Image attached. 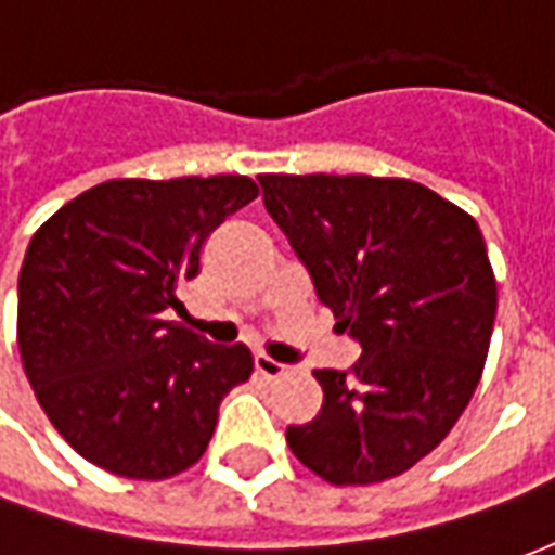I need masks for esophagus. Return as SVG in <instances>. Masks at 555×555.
Wrapping results in <instances>:
<instances>
[{"label":"esophagus","mask_w":555,"mask_h":555,"mask_svg":"<svg viewBox=\"0 0 555 555\" xmlns=\"http://www.w3.org/2000/svg\"><path fill=\"white\" fill-rule=\"evenodd\" d=\"M255 372L261 374V377H267V380H276V377H282V374L288 372V365H282V362H276L273 357H267V353H255Z\"/></svg>","instance_id":"esophagus-1"}]
</instances>
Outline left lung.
<instances>
[{
  "mask_svg": "<svg viewBox=\"0 0 555 555\" xmlns=\"http://www.w3.org/2000/svg\"><path fill=\"white\" fill-rule=\"evenodd\" d=\"M258 181L318 300L362 345L350 372H314L324 404L285 430L291 452L330 485L401 476L446 440L488 360L496 279L476 219L404 178Z\"/></svg>",
  "mask_w": 555,
  "mask_h": 555,
  "instance_id": "8db88e82",
  "label": "left lung"
}]
</instances>
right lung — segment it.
<instances>
[{"label":"right lung","instance_id":"1","mask_svg":"<svg viewBox=\"0 0 555 555\" xmlns=\"http://www.w3.org/2000/svg\"><path fill=\"white\" fill-rule=\"evenodd\" d=\"M258 195L246 175L118 178L59 207L17 282L23 372L55 430L115 476L159 481L205 454L219 404L253 374L246 345L166 321L210 231Z\"/></svg>","mask_w":555,"mask_h":555}]
</instances>
